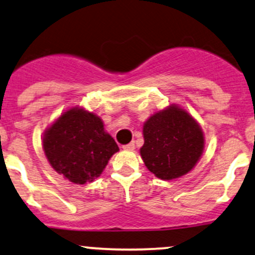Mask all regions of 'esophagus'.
<instances>
[{"label":"esophagus","mask_w":255,"mask_h":255,"mask_svg":"<svg viewBox=\"0 0 255 255\" xmlns=\"http://www.w3.org/2000/svg\"><path fill=\"white\" fill-rule=\"evenodd\" d=\"M122 148L126 151H133L134 148H135V145H134V142H129V144L122 146Z\"/></svg>","instance_id":"34e87169"}]
</instances>
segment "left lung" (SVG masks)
Listing matches in <instances>:
<instances>
[{"label":"left lung","mask_w":255,"mask_h":255,"mask_svg":"<svg viewBox=\"0 0 255 255\" xmlns=\"http://www.w3.org/2000/svg\"><path fill=\"white\" fill-rule=\"evenodd\" d=\"M140 148L146 168L160 180L183 176L194 168L204 151V134L198 122L172 104L152 115L142 128Z\"/></svg>","instance_id":"left-lung-1"}]
</instances>
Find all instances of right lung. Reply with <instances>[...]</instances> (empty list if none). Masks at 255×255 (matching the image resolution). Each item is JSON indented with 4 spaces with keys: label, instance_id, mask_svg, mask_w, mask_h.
Wrapping results in <instances>:
<instances>
[{
    "label": "right lung",
    "instance_id": "1",
    "mask_svg": "<svg viewBox=\"0 0 255 255\" xmlns=\"http://www.w3.org/2000/svg\"><path fill=\"white\" fill-rule=\"evenodd\" d=\"M43 148L54 170L77 184L101 176L119 151L115 140L104 130L103 121L83 108L67 110L45 130Z\"/></svg>",
    "mask_w": 255,
    "mask_h": 255
}]
</instances>
